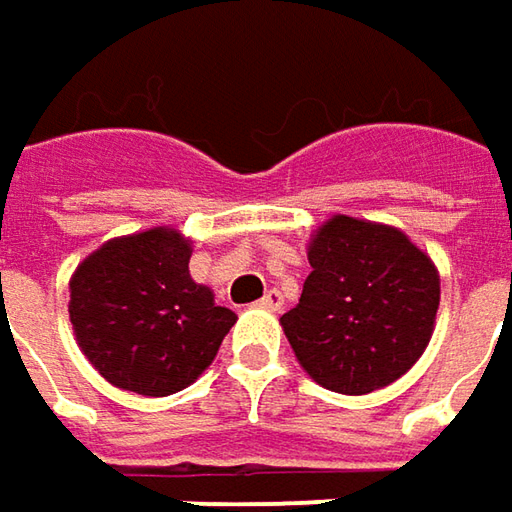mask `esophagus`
Segmentation results:
<instances>
[{"instance_id":"esophagus-1","label":"esophagus","mask_w":512,"mask_h":512,"mask_svg":"<svg viewBox=\"0 0 512 512\" xmlns=\"http://www.w3.org/2000/svg\"><path fill=\"white\" fill-rule=\"evenodd\" d=\"M282 305H285V296L279 290H267L259 299V307H265V310H282Z\"/></svg>"}]
</instances>
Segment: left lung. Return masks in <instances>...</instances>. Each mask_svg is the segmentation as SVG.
I'll use <instances>...</instances> for the list:
<instances>
[{
	"mask_svg": "<svg viewBox=\"0 0 512 512\" xmlns=\"http://www.w3.org/2000/svg\"><path fill=\"white\" fill-rule=\"evenodd\" d=\"M302 299L282 316L313 382L362 396L419 362L439 310V273L402 230L333 216L307 247Z\"/></svg>",
	"mask_w": 512,
	"mask_h": 512,
	"instance_id": "8db88e82",
	"label": "left lung"
}]
</instances>
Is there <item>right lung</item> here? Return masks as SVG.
I'll list each match as a JSON object with an SVG mask.
<instances>
[{"label": "right lung", "mask_w": 512, "mask_h": 512, "mask_svg": "<svg viewBox=\"0 0 512 512\" xmlns=\"http://www.w3.org/2000/svg\"><path fill=\"white\" fill-rule=\"evenodd\" d=\"M190 242L170 227L113 239L70 279V325L88 362L110 384L170 396L213 356L236 313L190 279Z\"/></svg>", "instance_id": "right-lung-1"}]
</instances>
